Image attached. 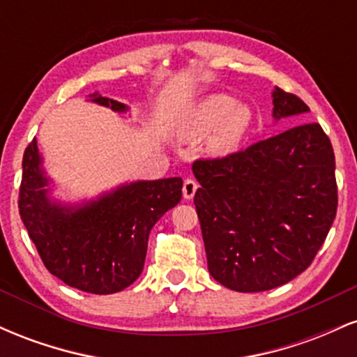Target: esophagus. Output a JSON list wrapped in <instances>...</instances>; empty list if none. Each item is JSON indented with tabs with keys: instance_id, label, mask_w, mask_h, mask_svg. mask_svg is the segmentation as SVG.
<instances>
[{
	"instance_id": "esophagus-1",
	"label": "esophagus",
	"mask_w": 357,
	"mask_h": 357,
	"mask_svg": "<svg viewBox=\"0 0 357 357\" xmlns=\"http://www.w3.org/2000/svg\"><path fill=\"white\" fill-rule=\"evenodd\" d=\"M196 190H198V183H196L195 179H192V178L184 179V184H183V196H184V199H191L192 196H195Z\"/></svg>"
}]
</instances>
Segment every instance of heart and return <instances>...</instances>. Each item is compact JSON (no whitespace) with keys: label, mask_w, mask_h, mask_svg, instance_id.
<instances>
[{"label":"heart","mask_w":357,"mask_h":357,"mask_svg":"<svg viewBox=\"0 0 357 357\" xmlns=\"http://www.w3.org/2000/svg\"><path fill=\"white\" fill-rule=\"evenodd\" d=\"M252 110L227 93H210L191 105L179 121L178 132L186 139L210 136L208 153L227 155L238 149L252 126Z\"/></svg>","instance_id":"obj_1"}]
</instances>
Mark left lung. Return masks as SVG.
Wrapping results in <instances>:
<instances>
[{"mask_svg": "<svg viewBox=\"0 0 357 357\" xmlns=\"http://www.w3.org/2000/svg\"><path fill=\"white\" fill-rule=\"evenodd\" d=\"M273 121L309 107L275 87ZM195 195L211 277L236 292H265L312 264L337 211L333 144L315 122L220 159H199Z\"/></svg>", "mask_w": 357, "mask_h": 357, "instance_id": "left-lung-1", "label": "left lung"}]
</instances>
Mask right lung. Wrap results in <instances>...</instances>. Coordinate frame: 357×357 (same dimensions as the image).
<instances>
[{"instance_id":"1","label":"right lung","mask_w":357,"mask_h":357,"mask_svg":"<svg viewBox=\"0 0 357 357\" xmlns=\"http://www.w3.org/2000/svg\"><path fill=\"white\" fill-rule=\"evenodd\" d=\"M89 102L117 114L129 107L93 92ZM36 139L23 154L20 216L48 272L82 292L116 294L144 268L155 221L181 202V178L132 181L80 203L53 196Z\"/></svg>"}]
</instances>
